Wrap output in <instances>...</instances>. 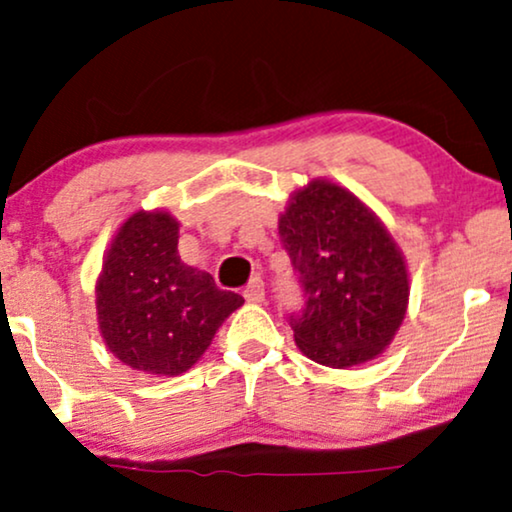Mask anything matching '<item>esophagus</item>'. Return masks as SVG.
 <instances>
[{
    "label": "esophagus",
    "mask_w": 512,
    "mask_h": 512,
    "mask_svg": "<svg viewBox=\"0 0 512 512\" xmlns=\"http://www.w3.org/2000/svg\"><path fill=\"white\" fill-rule=\"evenodd\" d=\"M243 297L248 299L250 304H262L264 302V283L262 278H252L248 283V288L243 290Z\"/></svg>",
    "instance_id": "1"
}]
</instances>
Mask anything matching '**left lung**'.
Instances as JSON below:
<instances>
[{
    "instance_id": "obj_1",
    "label": "left lung",
    "mask_w": 512,
    "mask_h": 512,
    "mask_svg": "<svg viewBox=\"0 0 512 512\" xmlns=\"http://www.w3.org/2000/svg\"><path fill=\"white\" fill-rule=\"evenodd\" d=\"M278 234L304 290L290 316L299 351L335 370L377 358L410 299L405 257L379 217L349 189L311 180L290 196Z\"/></svg>"
}]
</instances>
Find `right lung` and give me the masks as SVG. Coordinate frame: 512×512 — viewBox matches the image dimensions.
<instances>
[{
  "mask_svg": "<svg viewBox=\"0 0 512 512\" xmlns=\"http://www.w3.org/2000/svg\"><path fill=\"white\" fill-rule=\"evenodd\" d=\"M180 224L166 210H138L121 224L95 283L100 335L133 370L175 377L213 342L224 318L243 304L208 271L177 255Z\"/></svg>",
  "mask_w": 512,
  "mask_h": 512,
  "instance_id": "obj_1",
  "label": "right lung"
}]
</instances>
